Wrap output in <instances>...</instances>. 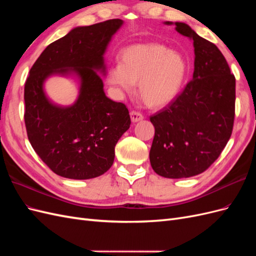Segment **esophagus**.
Segmentation results:
<instances>
[{
	"mask_svg": "<svg viewBox=\"0 0 256 256\" xmlns=\"http://www.w3.org/2000/svg\"><path fill=\"white\" fill-rule=\"evenodd\" d=\"M130 118H131V120H132L134 122H140L144 118V116L142 113L138 112V111H131L130 112Z\"/></svg>",
	"mask_w": 256,
	"mask_h": 256,
	"instance_id": "1",
	"label": "esophagus"
}]
</instances>
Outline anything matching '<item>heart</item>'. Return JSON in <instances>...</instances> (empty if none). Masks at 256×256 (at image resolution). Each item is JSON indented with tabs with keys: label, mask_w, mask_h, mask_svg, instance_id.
<instances>
[{
	"label": "heart",
	"mask_w": 256,
	"mask_h": 256,
	"mask_svg": "<svg viewBox=\"0 0 256 256\" xmlns=\"http://www.w3.org/2000/svg\"><path fill=\"white\" fill-rule=\"evenodd\" d=\"M187 72V60L180 53L160 44H138L122 51V63L110 68L108 81L125 92H132L138 83L143 102L160 108L178 96Z\"/></svg>",
	"instance_id": "heart-1"
}]
</instances>
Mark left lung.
<instances>
[{
  "mask_svg": "<svg viewBox=\"0 0 256 256\" xmlns=\"http://www.w3.org/2000/svg\"><path fill=\"white\" fill-rule=\"evenodd\" d=\"M175 26L193 40L194 72L182 94L150 118L154 127L150 160L158 175L186 178L206 171L228 144L234 126L236 81L214 44L186 23Z\"/></svg>",
  "mask_w": 256,
  "mask_h": 256,
  "instance_id": "obj_1",
  "label": "left lung"
}]
</instances>
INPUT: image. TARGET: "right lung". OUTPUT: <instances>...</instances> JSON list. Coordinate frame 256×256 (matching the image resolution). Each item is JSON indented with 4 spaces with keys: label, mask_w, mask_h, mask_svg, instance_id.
Wrapping results in <instances>:
<instances>
[{
    "label": "right lung",
    "mask_w": 256,
    "mask_h": 256,
    "mask_svg": "<svg viewBox=\"0 0 256 256\" xmlns=\"http://www.w3.org/2000/svg\"><path fill=\"white\" fill-rule=\"evenodd\" d=\"M122 20L78 26L50 44L30 70L24 85L28 141L52 171L70 180L102 175L114 161L115 145L130 127L127 106L108 98L97 72L106 74L104 54ZM53 74H76L80 97L69 107L52 104L43 83Z\"/></svg>",
    "instance_id": "add662e5"
}]
</instances>
